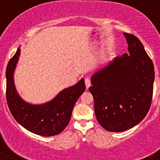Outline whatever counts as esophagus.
<instances>
[{
    "label": "esophagus",
    "instance_id": "34e87169",
    "mask_svg": "<svg viewBox=\"0 0 160 160\" xmlns=\"http://www.w3.org/2000/svg\"><path fill=\"white\" fill-rule=\"evenodd\" d=\"M85 84H86V87H87V89H88L89 87H90V85H91V83H90V78H87L85 79Z\"/></svg>",
    "mask_w": 160,
    "mask_h": 160
}]
</instances>
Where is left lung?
Segmentation results:
<instances>
[{"mask_svg":"<svg viewBox=\"0 0 160 160\" xmlns=\"http://www.w3.org/2000/svg\"><path fill=\"white\" fill-rule=\"evenodd\" d=\"M123 34L129 53L114 58L94 73L89 88L98 122L111 132L127 131L139 123L149 111L153 94L152 59L137 37Z\"/></svg>","mask_w":160,"mask_h":160,"instance_id":"8db88e82","label":"left lung"}]
</instances>
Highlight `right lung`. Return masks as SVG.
I'll list each match as a JSON object with an SVG mask.
<instances>
[{
  "label": "right lung",
  "instance_id": "right-lung-1",
  "mask_svg": "<svg viewBox=\"0 0 160 160\" xmlns=\"http://www.w3.org/2000/svg\"><path fill=\"white\" fill-rule=\"evenodd\" d=\"M21 49L9 60L6 68V99L11 114L17 122L30 132L42 136L60 134L68 125L76 102L84 92V79L64 89L51 101L33 105L24 101L14 85L13 73Z\"/></svg>",
  "mask_w": 160,
  "mask_h": 160
}]
</instances>
